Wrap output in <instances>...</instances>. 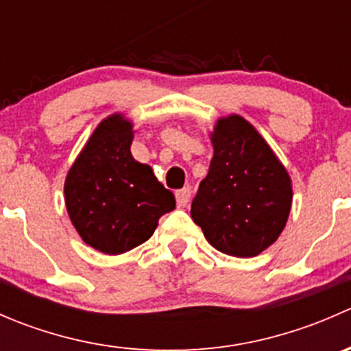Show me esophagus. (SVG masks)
<instances>
[{
    "label": "esophagus",
    "mask_w": 351,
    "mask_h": 351,
    "mask_svg": "<svg viewBox=\"0 0 351 351\" xmlns=\"http://www.w3.org/2000/svg\"><path fill=\"white\" fill-rule=\"evenodd\" d=\"M190 197H192V190H190V186H185V189L178 190V192H176V202H178V207H185V205L190 202Z\"/></svg>",
    "instance_id": "1"
}]
</instances>
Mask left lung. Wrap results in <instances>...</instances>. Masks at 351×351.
Returning a JSON list of instances; mask_svg holds the SVG:
<instances>
[{
	"label": "left lung",
	"mask_w": 351,
	"mask_h": 351,
	"mask_svg": "<svg viewBox=\"0 0 351 351\" xmlns=\"http://www.w3.org/2000/svg\"><path fill=\"white\" fill-rule=\"evenodd\" d=\"M214 158L192 202L193 221L226 254L251 258L277 241L292 205L284 165L243 117L221 119Z\"/></svg>",
	"instance_id": "left-lung-1"
}]
</instances>
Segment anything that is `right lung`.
<instances>
[{
  "instance_id": "obj_1",
  "label": "right lung",
  "mask_w": 351,
  "mask_h": 351,
  "mask_svg": "<svg viewBox=\"0 0 351 351\" xmlns=\"http://www.w3.org/2000/svg\"><path fill=\"white\" fill-rule=\"evenodd\" d=\"M132 123L120 115L105 119L64 183L71 222L95 250L120 254L153 236L161 215L175 208L173 192L162 186L151 166L130 154Z\"/></svg>"
}]
</instances>
